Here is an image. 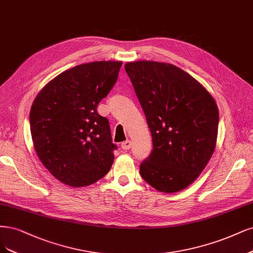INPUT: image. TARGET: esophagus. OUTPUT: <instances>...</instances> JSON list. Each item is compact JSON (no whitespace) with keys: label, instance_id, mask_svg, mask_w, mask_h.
I'll return each instance as SVG.
<instances>
[{"label":"esophagus","instance_id":"1","mask_svg":"<svg viewBox=\"0 0 253 253\" xmlns=\"http://www.w3.org/2000/svg\"><path fill=\"white\" fill-rule=\"evenodd\" d=\"M130 146H132V142H130V140H126L121 143V147H123L124 150H129Z\"/></svg>","mask_w":253,"mask_h":253}]
</instances>
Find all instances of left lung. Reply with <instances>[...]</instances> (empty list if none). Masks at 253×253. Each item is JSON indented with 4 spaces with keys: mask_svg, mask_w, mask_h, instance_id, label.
<instances>
[{
    "mask_svg": "<svg viewBox=\"0 0 253 253\" xmlns=\"http://www.w3.org/2000/svg\"><path fill=\"white\" fill-rule=\"evenodd\" d=\"M125 69L153 138L152 153L140 164L141 177L162 193L186 188L214 151L219 126L214 99L173 65L139 60Z\"/></svg>",
    "mask_w": 253,
    "mask_h": 253,
    "instance_id": "1",
    "label": "left lung"
}]
</instances>
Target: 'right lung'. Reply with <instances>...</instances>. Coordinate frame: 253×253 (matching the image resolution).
<instances>
[{"instance_id":"obj_1","label":"right lung","mask_w":253,"mask_h":253,"mask_svg":"<svg viewBox=\"0 0 253 253\" xmlns=\"http://www.w3.org/2000/svg\"><path fill=\"white\" fill-rule=\"evenodd\" d=\"M121 62H94L60 73L38 94L29 123L34 149L57 180L93 184L114 161L109 120L97 106L116 84Z\"/></svg>"}]
</instances>
